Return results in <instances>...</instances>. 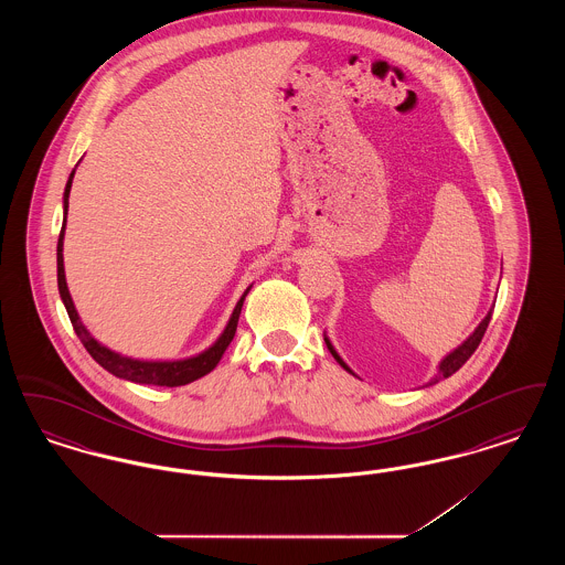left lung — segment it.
Segmentation results:
<instances>
[{
	"instance_id": "obj_1",
	"label": "left lung",
	"mask_w": 565,
	"mask_h": 565,
	"mask_svg": "<svg viewBox=\"0 0 565 565\" xmlns=\"http://www.w3.org/2000/svg\"><path fill=\"white\" fill-rule=\"evenodd\" d=\"M495 305V302H493ZM491 313H493V307L487 311V316L483 318V322L479 323L477 328H475V332L461 343V345H457L456 350L451 351V353H447L440 362H438V369H436V375L431 376L430 383L428 385H434V383H438L440 379H447V376L454 375L457 373L463 364H466V360L477 351L479 348V343H481V339H483L484 330H487V326H489V320H491ZM323 341H326V345H328V350L330 353L334 355V360L350 373V375L358 376L353 371H351L350 366L345 364V360L337 353L334 350V345L330 343V339L323 334Z\"/></svg>"
}]
</instances>
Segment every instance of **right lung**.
<instances>
[{"mask_svg": "<svg viewBox=\"0 0 565 565\" xmlns=\"http://www.w3.org/2000/svg\"><path fill=\"white\" fill-rule=\"evenodd\" d=\"M78 167V164H76ZM74 173L76 169L70 173V180L65 184V192H63V226H61V235H58V243H56V284H58V295L61 300L67 309V316L72 320V326L82 341V345L86 351L93 355V360L104 366L108 373H111L118 379H127L134 383H141V385H162V387H178V385H186L192 383L201 376L212 373L220 358L224 355L226 348L231 345L235 332H237V323H239V313H242L243 300L247 292L252 290V286L245 288L242 298L237 300L231 320L224 326L222 334L215 339L214 345H210L207 350L190 355V358H182V360H139V358H129L122 355L118 351L109 350L104 343H99L82 323L81 316L76 311V305L70 295L67 281H65V267H63V239H65V222H67V207H70V190H72V182H74Z\"/></svg>", "mask_w": 565, "mask_h": 565, "instance_id": "obj_1", "label": "right lung"}]
</instances>
